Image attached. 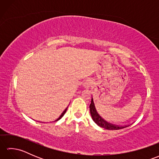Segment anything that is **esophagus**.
<instances>
[{
    "label": "esophagus",
    "mask_w": 159,
    "mask_h": 159,
    "mask_svg": "<svg viewBox=\"0 0 159 159\" xmlns=\"http://www.w3.org/2000/svg\"><path fill=\"white\" fill-rule=\"evenodd\" d=\"M92 80L87 79L85 80V82L84 83V86H85V87H87V88H88V87H89L91 85H92Z\"/></svg>",
    "instance_id": "34e87169"
}]
</instances>
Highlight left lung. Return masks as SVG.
I'll list each match as a JSON object with an SVG mask.
<instances>
[{"instance_id":"1","label":"left lung","mask_w":159,"mask_h":159,"mask_svg":"<svg viewBox=\"0 0 159 159\" xmlns=\"http://www.w3.org/2000/svg\"><path fill=\"white\" fill-rule=\"evenodd\" d=\"M96 107H95V104L93 102V98H92V102H91V104L89 105L90 113L94 122L97 125H98L99 126L103 128H105V129L107 130H119L129 126V125H128V126H118V125H115L109 122V121L104 120L103 118L100 116L98 113Z\"/></svg>"}]
</instances>
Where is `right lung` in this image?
<instances>
[{
  "label": "right lung",
  "instance_id": "1",
  "mask_svg": "<svg viewBox=\"0 0 159 159\" xmlns=\"http://www.w3.org/2000/svg\"><path fill=\"white\" fill-rule=\"evenodd\" d=\"M67 107L66 108V109L65 110H64V111H63V113H61V116H59V117L58 118V119H57V120H55V121H58L59 120H60V119H61V117H63V116H64V114H65V113H66V111H67Z\"/></svg>",
  "mask_w": 159,
  "mask_h": 159
}]
</instances>
